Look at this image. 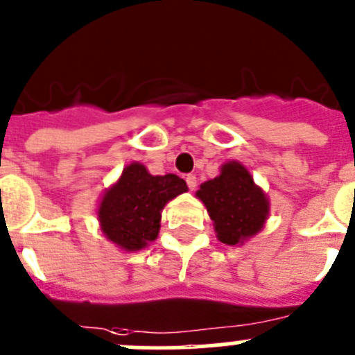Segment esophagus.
<instances>
[{"label":"esophagus","mask_w":355,"mask_h":355,"mask_svg":"<svg viewBox=\"0 0 355 355\" xmlns=\"http://www.w3.org/2000/svg\"><path fill=\"white\" fill-rule=\"evenodd\" d=\"M185 182H187V187L191 189V191H194V189H196V175H187V177H185Z\"/></svg>","instance_id":"obj_1"}]
</instances>
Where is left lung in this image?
Returning a JSON list of instances; mask_svg holds the SVG:
<instances>
[{
  "mask_svg": "<svg viewBox=\"0 0 355 355\" xmlns=\"http://www.w3.org/2000/svg\"><path fill=\"white\" fill-rule=\"evenodd\" d=\"M196 196L214 220L217 238L238 245L261 231L268 217V200L240 162H226L214 180L205 182Z\"/></svg>",
  "mask_w": 355,
  "mask_h": 355,
  "instance_id": "obj_1",
  "label": "left lung"
}]
</instances>
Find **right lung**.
<instances>
[{
  "label": "right lung",
  "mask_w": 355,
  "mask_h": 355,
  "mask_svg": "<svg viewBox=\"0 0 355 355\" xmlns=\"http://www.w3.org/2000/svg\"><path fill=\"white\" fill-rule=\"evenodd\" d=\"M185 191L187 184L177 175L154 177L132 162L103 196L98 210L103 233L125 250H140L157 238L164 205Z\"/></svg>",
  "instance_id": "1"
}]
</instances>
